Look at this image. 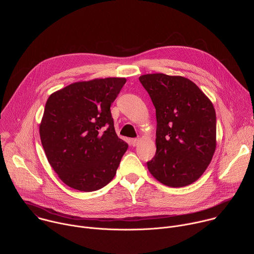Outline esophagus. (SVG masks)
Returning a JSON list of instances; mask_svg holds the SVG:
<instances>
[{"label": "esophagus", "mask_w": 254, "mask_h": 254, "mask_svg": "<svg viewBox=\"0 0 254 254\" xmlns=\"http://www.w3.org/2000/svg\"><path fill=\"white\" fill-rule=\"evenodd\" d=\"M139 143V139L138 138H133L132 140H131V144L133 145V146H136Z\"/></svg>", "instance_id": "34e87169"}]
</instances>
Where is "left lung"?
Returning a JSON list of instances; mask_svg holds the SVG:
<instances>
[{
  "label": "left lung",
  "instance_id": "1",
  "mask_svg": "<svg viewBox=\"0 0 254 254\" xmlns=\"http://www.w3.org/2000/svg\"><path fill=\"white\" fill-rule=\"evenodd\" d=\"M139 81L157 116V151L147 162L152 176L170 187L196 181L216 150V111L199 87L182 76L145 74Z\"/></svg>",
  "mask_w": 254,
  "mask_h": 254
}]
</instances>
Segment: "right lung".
Wrapping results in <instances>:
<instances>
[{"label": "right lung", "mask_w": 254, "mask_h": 254, "mask_svg": "<svg viewBox=\"0 0 254 254\" xmlns=\"http://www.w3.org/2000/svg\"><path fill=\"white\" fill-rule=\"evenodd\" d=\"M126 83L110 77L72 83L50 95L40 135L59 178L79 191H95L115 177L128 144L116 134L111 105Z\"/></svg>", "instance_id": "add662e5"}]
</instances>
